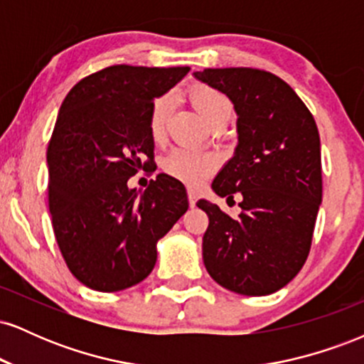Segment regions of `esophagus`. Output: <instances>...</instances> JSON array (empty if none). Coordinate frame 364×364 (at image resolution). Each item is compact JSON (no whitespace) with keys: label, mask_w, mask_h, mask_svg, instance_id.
I'll return each mask as SVG.
<instances>
[{"label":"esophagus","mask_w":364,"mask_h":364,"mask_svg":"<svg viewBox=\"0 0 364 364\" xmlns=\"http://www.w3.org/2000/svg\"><path fill=\"white\" fill-rule=\"evenodd\" d=\"M196 200H198V193L195 190H188V203H190V207L196 205Z\"/></svg>","instance_id":"34e87169"}]
</instances>
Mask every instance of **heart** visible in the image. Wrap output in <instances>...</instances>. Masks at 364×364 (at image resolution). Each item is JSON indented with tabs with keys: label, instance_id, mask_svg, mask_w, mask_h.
Instances as JSON below:
<instances>
[{
	"label": "heart",
	"instance_id": "b5f03b06",
	"mask_svg": "<svg viewBox=\"0 0 364 364\" xmlns=\"http://www.w3.org/2000/svg\"><path fill=\"white\" fill-rule=\"evenodd\" d=\"M188 97L195 109L200 112L203 119L210 124H228L231 119L232 101L228 94L215 87L203 82H195L188 87ZM171 109H173V95L161 94L154 99L149 107L147 114V129L150 140L156 145L164 144L168 135V121ZM220 166V159L214 152H203V150H193L179 147L171 150L168 156L162 157L161 168L171 178L178 179L183 185L190 188H198L217 173Z\"/></svg>",
	"mask_w": 364,
	"mask_h": 364
}]
</instances>
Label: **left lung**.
Returning a JSON list of instances; mask_svg holds the SVG:
<instances>
[{
	"mask_svg": "<svg viewBox=\"0 0 364 364\" xmlns=\"http://www.w3.org/2000/svg\"><path fill=\"white\" fill-rule=\"evenodd\" d=\"M198 80L235 102L240 144L217 174V195L243 196L231 217L207 200L203 263L217 284L245 296L272 294L296 277L311 248L321 202L315 118L277 75L260 68H205Z\"/></svg>",
	"mask_w": 364,
	"mask_h": 364,
	"instance_id": "obj_1",
	"label": "left lung"
}]
</instances>
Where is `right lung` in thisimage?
I'll return each mask as SVG.
<instances>
[{"label": "right lung", "mask_w": 364, "mask_h": 364, "mask_svg": "<svg viewBox=\"0 0 364 364\" xmlns=\"http://www.w3.org/2000/svg\"><path fill=\"white\" fill-rule=\"evenodd\" d=\"M188 72L112 65L82 78L61 104L48 145L49 212L70 272L90 289L144 281L157 241L188 210L185 186L166 174L141 195L128 188L139 171L152 174L150 104Z\"/></svg>", "instance_id": "1"}]
</instances>
